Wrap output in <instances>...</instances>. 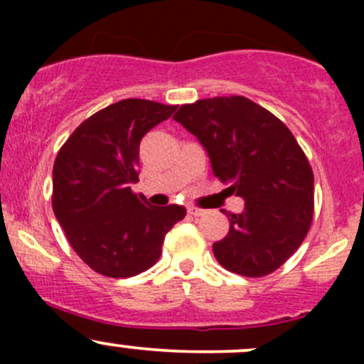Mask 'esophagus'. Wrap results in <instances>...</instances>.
Wrapping results in <instances>:
<instances>
[{"mask_svg":"<svg viewBox=\"0 0 364 364\" xmlns=\"http://www.w3.org/2000/svg\"><path fill=\"white\" fill-rule=\"evenodd\" d=\"M188 215H192V216H203V215H204V209L196 208V205H188Z\"/></svg>","mask_w":364,"mask_h":364,"instance_id":"34e87169","label":"esophagus"}]
</instances>
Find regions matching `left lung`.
I'll return each mask as SVG.
<instances>
[{"label": "left lung", "mask_w": 364, "mask_h": 364, "mask_svg": "<svg viewBox=\"0 0 364 364\" xmlns=\"http://www.w3.org/2000/svg\"><path fill=\"white\" fill-rule=\"evenodd\" d=\"M174 119L199 139L227 192L245 199V211L229 213V232L213 245L216 260L248 278L277 271L314 220V172L292 132L237 95L185 104Z\"/></svg>", "instance_id": "1"}]
</instances>
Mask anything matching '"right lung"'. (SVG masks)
I'll return each instance as SVG.
<instances>
[{"label":"right lung","instance_id":"right-lung-1","mask_svg":"<svg viewBox=\"0 0 364 364\" xmlns=\"http://www.w3.org/2000/svg\"><path fill=\"white\" fill-rule=\"evenodd\" d=\"M178 105L127 98L84 119L58 151L53 209L70 247L98 274L128 278L149 269L183 205L156 208L132 190L139 144Z\"/></svg>","mask_w":364,"mask_h":364}]
</instances>
